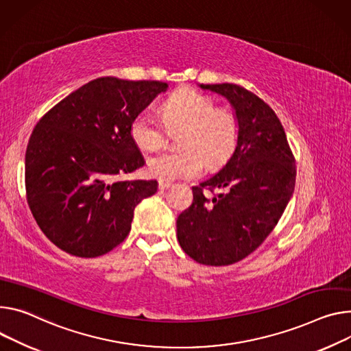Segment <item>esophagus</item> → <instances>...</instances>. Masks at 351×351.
Wrapping results in <instances>:
<instances>
[{"label": "esophagus", "instance_id": "34e87169", "mask_svg": "<svg viewBox=\"0 0 351 351\" xmlns=\"http://www.w3.org/2000/svg\"><path fill=\"white\" fill-rule=\"evenodd\" d=\"M171 186H172L171 182H164V180H161V182H159V184H158L159 190H167V189H169Z\"/></svg>", "mask_w": 351, "mask_h": 351}]
</instances>
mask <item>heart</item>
I'll use <instances>...</instances> for the list:
<instances>
[{
  "label": "heart",
  "instance_id": "1",
  "mask_svg": "<svg viewBox=\"0 0 351 351\" xmlns=\"http://www.w3.org/2000/svg\"><path fill=\"white\" fill-rule=\"evenodd\" d=\"M162 119L143 110L130 124L133 143L147 152L165 148L171 133L183 130V151L159 154L148 161V173L162 180L197 176L204 162L211 169L222 167L234 154L241 136L237 110L232 106H217L211 97L193 88L171 95L162 105Z\"/></svg>",
  "mask_w": 351,
  "mask_h": 351
}]
</instances>
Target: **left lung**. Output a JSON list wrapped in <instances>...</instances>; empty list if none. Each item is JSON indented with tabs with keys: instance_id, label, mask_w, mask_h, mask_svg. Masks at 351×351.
Segmentation results:
<instances>
[{
	"instance_id": "obj_1",
	"label": "left lung",
	"mask_w": 351,
	"mask_h": 351,
	"mask_svg": "<svg viewBox=\"0 0 351 351\" xmlns=\"http://www.w3.org/2000/svg\"><path fill=\"white\" fill-rule=\"evenodd\" d=\"M202 88L230 99L241 136L226 167L192 187L193 203L176 221L178 241L197 263L227 266L259 247L277 226L293 196L297 167L280 119L256 93L238 84ZM215 188L228 192L215 195Z\"/></svg>"
}]
</instances>
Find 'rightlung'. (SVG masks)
Masks as SVG:
<instances>
[{"label": "right lung", "mask_w": 351, "mask_h": 351, "mask_svg": "<svg viewBox=\"0 0 351 351\" xmlns=\"http://www.w3.org/2000/svg\"><path fill=\"white\" fill-rule=\"evenodd\" d=\"M161 81L97 78L53 106L35 125L25 155L26 202L43 234L78 258H98L132 230L136 206L156 180H117L145 162L130 124Z\"/></svg>", "instance_id": "obj_1"}]
</instances>
